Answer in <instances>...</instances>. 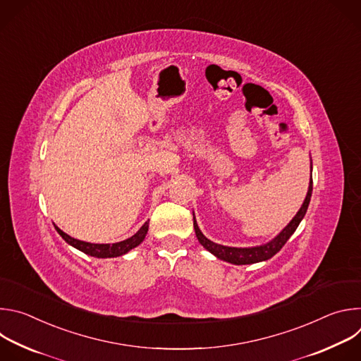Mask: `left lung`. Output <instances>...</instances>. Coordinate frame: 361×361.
<instances>
[{
	"mask_svg": "<svg viewBox=\"0 0 361 361\" xmlns=\"http://www.w3.org/2000/svg\"><path fill=\"white\" fill-rule=\"evenodd\" d=\"M313 171V163L310 160V173ZM312 192H313V178L310 174V183H308V190H307V195L301 204L300 210L297 212V214L293 217V220L270 241H267L266 244L262 245H254V247H228V245H223V244H217L212 240H209L205 237L195 220L194 212H192V220H194V230H195V235L200 241V244L210 251L212 254H214L217 259L235 264V266H243V264H254V263H262V262H267L269 259H271L273 255H276L283 245L287 243V240L294 234V231L297 230L298 224L301 223V220L304 219L308 204H310V198H312Z\"/></svg>",
	"mask_w": 361,
	"mask_h": 361,
	"instance_id": "1",
	"label": "left lung"
}]
</instances>
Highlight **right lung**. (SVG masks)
Here are the masks:
<instances>
[{"label": "right lung", "mask_w": 361, "mask_h": 361, "mask_svg": "<svg viewBox=\"0 0 361 361\" xmlns=\"http://www.w3.org/2000/svg\"><path fill=\"white\" fill-rule=\"evenodd\" d=\"M54 227L67 244H70L74 248L82 251L84 254H88L91 257H97V259H111V257H120V255L127 254L128 251H131L133 248H135L137 245H140L144 241L145 234L148 231V221H145L142 224V227L134 235H131L130 238L118 241V243H113V244H94V243L81 241V240L73 238L71 235H68L67 233L60 230L57 226H54Z\"/></svg>", "instance_id": "obj_1"}]
</instances>
